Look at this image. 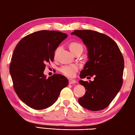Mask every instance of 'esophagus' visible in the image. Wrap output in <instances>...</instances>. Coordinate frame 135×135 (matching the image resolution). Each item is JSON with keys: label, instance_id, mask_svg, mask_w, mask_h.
Segmentation results:
<instances>
[{"label": "esophagus", "instance_id": "esophagus-1", "mask_svg": "<svg viewBox=\"0 0 135 135\" xmlns=\"http://www.w3.org/2000/svg\"><path fill=\"white\" fill-rule=\"evenodd\" d=\"M76 83V81L75 80L73 79H69V84H74Z\"/></svg>", "mask_w": 135, "mask_h": 135}]
</instances>
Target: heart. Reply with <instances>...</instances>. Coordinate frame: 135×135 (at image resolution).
I'll list each match as a JSON object with an SVG mask.
<instances>
[{"mask_svg": "<svg viewBox=\"0 0 135 135\" xmlns=\"http://www.w3.org/2000/svg\"><path fill=\"white\" fill-rule=\"evenodd\" d=\"M69 48L71 52L73 54L74 52H76L78 50L82 49L83 50V46L82 45L78 42H73L70 43L69 45ZM59 47H58L56 49L55 53H56L57 51H58ZM79 70V67L78 65L76 64H71V65H63L62 67H60L59 68V71L61 73L64 75L65 76L71 77L75 76L76 73H77V71Z\"/></svg>", "mask_w": 135, "mask_h": 135, "instance_id": "1", "label": "heart"}]
</instances>
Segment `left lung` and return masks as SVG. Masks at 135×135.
<instances>
[{
    "mask_svg": "<svg viewBox=\"0 0 135 135\" xmlns=\"http://www.w3.org/2000/svg\"><path fill=\"white\" fill-rule=\"evenodd\" d=\"M71 35L82 39L88 50L89 61L80 77H94L93 81H79L86 90L79 99V104L89 110H102L110 104L122 86L124 62L122 52L117 43L103 33L80 30Z\"/></svg>",
    "mask_w": 135,
    "mask_h": 135,
    "instance_id": "8db88e82",
    "label": "left lung"
}]
</instances>
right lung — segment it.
Here are the masks:
<instances>
[{"instance_id": "right-lung-1", "label": "right lung", "mask_w": 135, "mask_h": 135, "mask_svg": "<svg viewBox=\"0 0 135 135\" xmlns=\"http://www.w3.org/2000/svg\"><path fill=\"white\" fill-rule=\"evenodd\" d=\"M67 37L62 32L41 30L25 36L16 46L9 67L13 89L30 108H48L68 84L62 75L55 74L47 79L43 74L46 64L54 61L55 51Z\"/></svg>"}]
</instances>
